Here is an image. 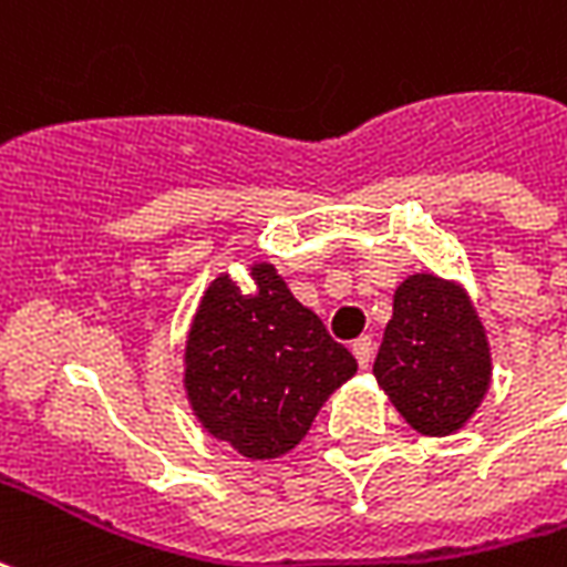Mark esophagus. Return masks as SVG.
Returning <instances> with one entry per match:
<instances>
[{"label": "esophagus", "mask_w": 567, "mask_h": 567, "mask_svg": "<svg viewBox=\"0 0 567 567\" xmlns=\"http://www.w3.org/2000/svg\"><path fill=\"white\" fill-rule=\"evenodd\" d=\"M351 351H354V358H358L360 369H367L369 363H372V339L369 337H360L354 346H351Z\"/></svg>", "instance_id": "1"}]
</instances>
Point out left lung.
<instances>
[{
    "label": "left lung",
    "instance_id": "8db88e82",
    "mask_svg": "<svg viewBox=\"0 0 567 567\" xmlns=\"http://www.w3.org/2000/svg\"><path fill=\"white\" fill-rule=\"evenodd\" d=\"M372 372L417 433H456L489 388L486 333L463 288L433 272L409 276Z\"/></svg>",
    "mask_w": 567,
    "mask_h": 567
}]
</instances>
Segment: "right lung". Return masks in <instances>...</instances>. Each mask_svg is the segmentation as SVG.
Returning a JSON list of instances; mask_svg holds the SVG:
<instances>
[{
    "instance_id": "add662e5",
    "label": "right lung",
    "mask_w": 567,
    "mask_h": 567,
    "mask_svg": "<svg viewBox=\"0 0 567 567\" xmlns=\"http://www.w3.org/2000/svg\"><path fill=\"white\" fill-rule=\"evenodd\" d=\"M251 279V295L230 276L207 288L186 339V390L209 435L249 460H272L300 444L358 360L272 264H255Z\"/></svg>"
}]
</instances>
